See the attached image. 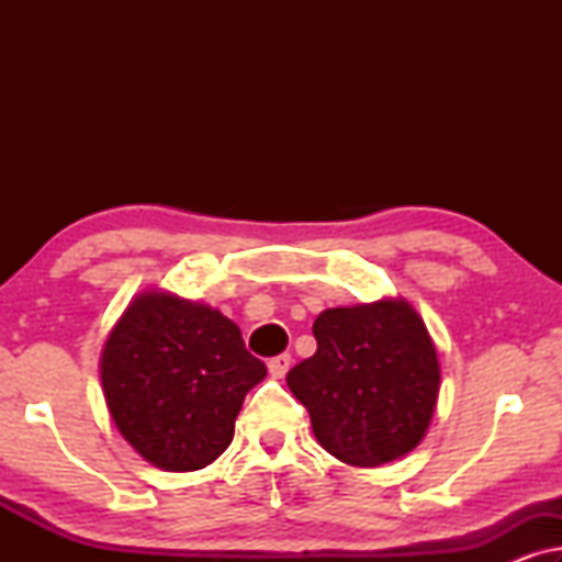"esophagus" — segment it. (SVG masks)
Masks as SVG:
<instances>
[{
	"label": "esophagus",
	"mask_w": 562,
	"mask_h": 562,
	"mask_svg": "<svg viewBox=\"0 0 562 562\" xmlns=\"http://www.w3.org/2000/svg\"><path fill=\"white\" fill-rule=\"evenodd\" d=\"M289 368H291V356H289V352H281V356H276V358L268 360V373H271L273 379H283V375L289 373Z\"/></svg>",
	"instance_id": "obj_1"
}]
</instances>
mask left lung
<instances>
[{
	"mask_svg": "<svg viewBox=\"0 0 562 562\" xmlns=\"http://www.w3.org/2000/svg\"><path fill=\"white\" fill-rule=\"evenodd\" d=\"M317 352L286 375L329 456L373 468L422 442L440 394V360L406 299L333 306L314 319Z\"/></svg>",
	"mask_w": 562,
	"mask_h": 562,
	"instance_id": "1",
	"label": "left lung"
}]
</instances>
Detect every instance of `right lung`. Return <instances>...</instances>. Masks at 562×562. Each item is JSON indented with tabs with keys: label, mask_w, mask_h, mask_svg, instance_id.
I'll use <instances>...</instances> for the list:
<instances>
[{
	"label": "right lung",
	"mask_w": 562,
	"mask_h": 562,
	"mask_svg": "<svg viewBox=\"0 0 562 562\" xmlns=\"http://www.w3.org/2000/svg\"><path fill=\"white\" fill-rule=\"evenodd\" d=\"M99 375L110 417L135 452L187 473L227 450L245 394L266 379V366L220 310L150 289L112 327Z\"/></svg>",
	"instance_id": "add662e5"
}]
</instances>
